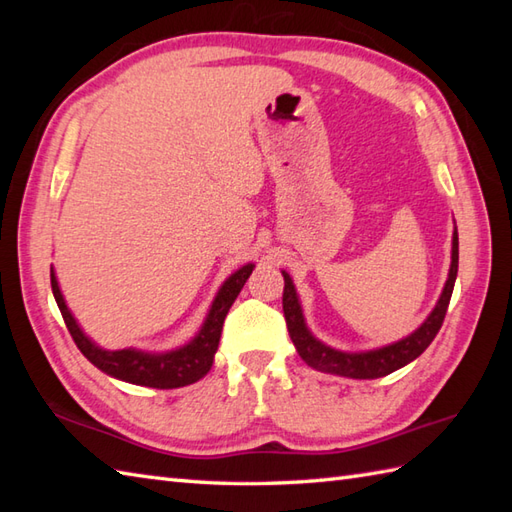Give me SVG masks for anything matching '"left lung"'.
Here are the masks:
<instances>
[{"mask_svg":"<svg viewBox=\"0 0 512 512\" xmlns=\"http://www.w3.org/2000/svg\"><path fill=\"white\" fill-rule=\"evenodd\" d=\"M455 277H458V231L453 233V253H451V270H449L447 286H444L438 306L433 308L429 319L424 321L416 332L409 334L407 339H402L394 345L380 347V350H374V352L345 354L339 350H332V347H328V345H323L308 332L306 323H303V314H301L295 286H292V279L288 277V273H284V281H286L284 317H286L290 339H292V343H295L297 352L303 361H306L310 367L319 369V372H328V374L345 376V378L387 376L391 372H396V369L405 367L407 363H411L413 358H418L431 345V341L436 339V334L440 332L442 323H444V317H447V308H449V301L453 295Z\"/></svg>","mask_w":512,"mask_h":512,"instance_id":"8db88e82","label":"left lung"}]
</instances>
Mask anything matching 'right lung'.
<instances>
[{
  "label": "right lung",
  "mask_w": 512,
  "mask_h": 512,
  "mask_svg": "<svg viewBox=\"0 0 512 512\" xmlns=\"http://www.w3.org/2000/svg\"><path fill=\"white\" fill-rule=\"evenodd\" d=\"M250 273H253V264H246L244 268H239L235 275L228 277L224 281V286L220 288V292H217L209 317H206L198 336H195L189 345H184L180 350L167 352V354H147L138 350H116V352L101 350V347L94 345L88 336L83 334L79 325H76L68 306H65L57 277H54L52 270H50V284H52V295L57 299V306L65 321V328H68L76 347H79L81 354L88 358L92 365L99 367L105 374L125 380V383L156 387V389H176V387L198 383L200 378L209 374L217 345H220L226 314L231 310L233 301L237 299L239 290L244 288Z\"/></svg>",
  "instance_id": "1"
}]
</instances>
